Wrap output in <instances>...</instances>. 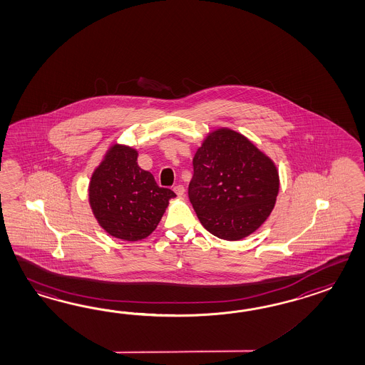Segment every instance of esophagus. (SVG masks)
I'll return each instance as SVG.
<instances>
[{"label":"esophagus","instance_id":"1","mask_svg":"<svg viewBox=\"0 0 365 365\" xmlns=\"http://www.w3.org/2000/svg\"><path fill=\"white\" fill-rule=\"evenodd\" d=\"M173 192H175L178 197H181V195H184V192H185V187H182V185H176V187H173Z\"/></svg>","mask_w":365,"mask_h":365}]
</instances>
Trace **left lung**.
Masks as SVG:
<instances>
[{
  "label": "left lung",
  "mask_w": 365,
  "mask_h": 365,
  "mask_svg": "<svg viewBox=\"0 0 365 365\" xmlns=\"http://www.w3.org/2000/svg\"><path fill=\"white\" fill-rule=\"evenodd\" d=\"M187 195L205 229L239 240L269 217L279 193L273 161L246 136L229 128L212 131L193 158Z\"/></svg>",
  "instance_id": "1"
}]
</instances>
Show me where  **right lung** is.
Returning a JSON list of instances; mask_svg holds the SVG:
<instances>
[{
  "mask_svg": "<svg viewBox=\"0 0 365 365\" xmlns=\"http://www.w3.org/2000/svg\"><path fill=\"white\" fill-rule=\"evenodd\" d=\"M138 153L114 145L92 175L89 202L100 226L111 237L135 242L148 237L160 222L175 193L160 187L138 165Z\"/></svg>",
  "mask_w": 365,
  "mask_h": 365,
  "instance_id": "add662e5",
  "label": "right lung"
}]
</instances>
